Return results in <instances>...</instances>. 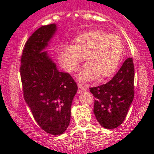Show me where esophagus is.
<instances>
[{
    "label": "esophagus",
    "mask_w": 154,
    "mask_h": 154,
    "mask_svg": "<svg viewBox=\"0 0 154 154\" xmlns=\"http://www.w3.org/2000/svg\"><path fill=\"white\" fill-rule=\"evenodd\" d=\"M84 91H85V88H84L83 85L78 83V94H81Z\"/></svg>",
    "instance_id": "obj_1"
}]
</instances>
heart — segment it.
I'll list each match as a JSON object with an SVG mask.
<instances>
[{
    "label": "heart",
    "mask_w": 154,
    "mask_h": 154,
    "mask_svg": "<svg viewBox=\"0 0 154 154\" xmlns=\"http://www.w3.org/2000/svg\"><path fill=\"white\" fill-rule=\"evenodd\" d=\"M123 44L120 37L100 30L85 32L58 51V58L63 69L72 72L83 60L87 62L77 75L79 80L88 82L99 77L104 80L113 75L123 56Z\"/></svg>",
    "instance_id": "obj_1"
}]
</instances>
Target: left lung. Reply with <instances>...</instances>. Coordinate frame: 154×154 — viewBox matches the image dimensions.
<instances>
[{"label":"left lung","instance_id":"1","mask_svg":"<svg viewBox=\"0 0 154 154\" xmlns=\"http://www.w3.org/2000/svg\"><path fill=\"white\" fill-rule=\"evenodd\" d=\"M134 65L132 58L125 60L109 82L90 88L95 99L93 112L103 127L113 130L122 124L134 96Z\"/></svg>","mask_w":154,"mask_h":154}]
</instances>
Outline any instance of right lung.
<instances>
[{
	"instance_id": "add662e5",
	"label": "right lung",
	"mask_w": 154,
	"mask_h": 154,
	"mask_svg": "<svg viewBox=\"0 0 154 154\" xmlns=\"http://www.w3.org/2000/svg\"><path fill=\"white\" fill-rule=\"evenodd\" d=\"M55 24L42 26L27 41L21 59L25 102L37 123L51 135L65 132L78 86L69 73L61 72L45 49L57 31Z\"/></svg>"
}]
</instances>
